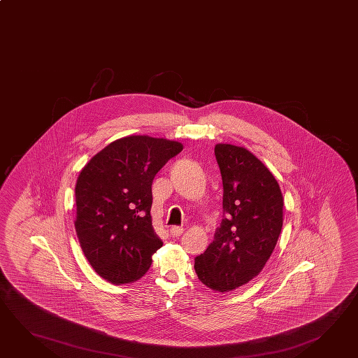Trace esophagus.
Here are the masks:
<instances>
[{
    "mask_svg": "<svg viewBox=\"0 0 358 358\" xmlns=\"http://www.w3.org/2000/svg\"><path fill=\"white\" fill-rule=\"evenodd\" d=\"M182 232H184V229H182V227H179V226H173V227L170 229V234H171V236H174V238L180 236Z\"/></svg>",
    "mask_w": 358,
    "mask_h": 358,
    "instance_id": "esophagus-1",
    "label": "esophagus"
}]
</instances>
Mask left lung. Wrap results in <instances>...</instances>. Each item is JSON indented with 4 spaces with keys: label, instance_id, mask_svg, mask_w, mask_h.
<instances>
[{
    "label": "left lung",
    "instance_id": "1",
    "mask_svg": "<svg viewBox=\"0 0 358 358\" xmlns=\"http://www.w3.org/2000/svg\"><path fill=\"white\" fill-rule=\"evenodd\" d=\"M215 155L224 218L196 257L194 269L203 285L224 294L255 278L271 258L283 224V196L273 174L249 150L217 143Z\"/></svg>",
    "mask_w": 358,
    "mask_h": 358
}]
</instances>
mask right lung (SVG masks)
<instances>
[{"mask_svg": "<svg viewBox=\"0 0 358 358\" xmlns=\"http://www.w3.org/2000/svg\"><path fill=\"white\" fill-rule=\"evenodd\" d=\"M178 141L128 136L92 156L76 182L75 227L86 259L113 285L140 280L162 246L150 215L151 185L179 154Z\"/></svg>", "mask_w": 358, "mask_h": 358, "instance_id": "add662e5", "label": "right lung"}]
</instances>
